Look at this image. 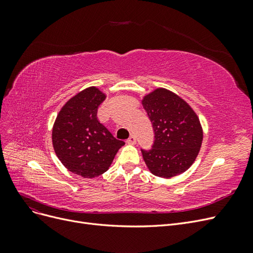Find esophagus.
<instances>
[{"label":"esophagus","mask_w":253,"mask_h":253,"mask_svg":"<svg viewBox=\"0 0 253 253\" xmlns=\"http://www.w3.org/2000/svg\"><path fill=\"white\" fill-rule=\"evenodd\" d=\"M127 144H135L136 143V137L134 135H131L128 137V139L126 140Z\"/></svg>","instance_id":"esophagus-1"}]
</instances>
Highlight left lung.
<instances>
[{
	"mask_svg": "<svg viewBox=\"0 0 253 253\" xmlns=\"http://www.w3.org/2000/svg\"><path fill=\"white\" fill-rule=\"evenodd\" d=\"M141 103L155 134L153 148L141 150L148 169L163 178L186 172L203 142V127L196 113L181 97L163 87L145 95Z\"/></svg>",
	"mask_w": 253,
	"mask_h": 253,
	"instance_id": "1",
	"label": "left lung"
}]
</instances>
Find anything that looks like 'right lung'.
Returning <instances> with one entry per match:
<instances>
[{"label": "right lung", "instance_id": "1", "mask_svg": "<svg viewBox=\"0 0 253 253\" xmlns=\"http://www.w3.org/2000/svg\"><path fill=\"white\" fill-rule=\"evenodd\" d=\"M105 94L89 86L72 97L60 110L52 126V145L68 171L94 178L109 170L125 142L115 138L97 118Z\"/></svg>", "mask_w": 253, "mask_h": 253}]
</instances>
